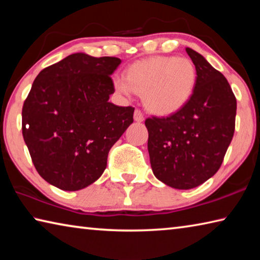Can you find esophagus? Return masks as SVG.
Here are the masks:
<instances>
[{
	"label": "esophagus",
	"mask_w": 260,
	"mask_h": 260,
	"mask_svg": "<svg viewBox=\"0 0 260 260\" xmlns=\"http://www.w3.org/2000/svg\"><path fill=\"white\" fill-rule=\"evenodd\" d=\"M134 120L138 121V122H142L144 120V116L143 113L140 111V110L136 109L134 111Z\"/></svg>",
	"instance_id": "34e87169"
}]
</instances>
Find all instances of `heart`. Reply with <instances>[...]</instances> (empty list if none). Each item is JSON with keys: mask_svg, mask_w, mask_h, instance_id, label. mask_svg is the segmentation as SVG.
I'll return each mask as SVG.
<instances>
[{"mask_svg": "<svg viewBox=\"0 0 260 260\" xmlns=\"http://www.w3.org/2000/svg\"><path fill=\"white\" fill-rule=\"evenodd\" d=\"M196 68L187 57L155 56L135 61L127 77H117V91L143 95V103L152 113L166 116L177 112L191 98L196 86Z\"/></svg>", "mask_w": 260, "mask_h": 260, "instance_id": "b5f03b06", "label": "heart"}]
</instances>
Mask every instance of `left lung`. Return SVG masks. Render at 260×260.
<instances>
[{
	"label": "left lung",
	"mask_w": 260,
	"mask_h": 260,
	"mask_svg": "<svg viewBox=\"0 0 260 260\" xmlns=\"http://www.w3.org/2000/svg\"><path fill=\"white\" fill-rule=\"evenodd\" d=\"M196 68L191 98L169 117L148 118V151L155 177L191 189L217 173L235 131L236 99L227 79L199 52L186 48Z\"/></svg>",
	"instance_id": "obj_1"
}]
</instances>
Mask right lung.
I'll return each mask as SVG.
<instances>
[{
  "instance_id": "1",
  "label": "right lung",
  "mask_w": 260,
  "mask_h": 260,
  "mask_svg": "<svg viewBox=\"0 0 260 260\" xmlns=\"http://www.w3.org/2000/svg\"><path fill=\"white\" fill-rule=\"evenodd\" d=\"M117 57L72 54L38 74L25 100L21 129L38 173L61 190H80L107 169L108 153L134 108L109 102Z\"/></svg>"
}]
</instances>
